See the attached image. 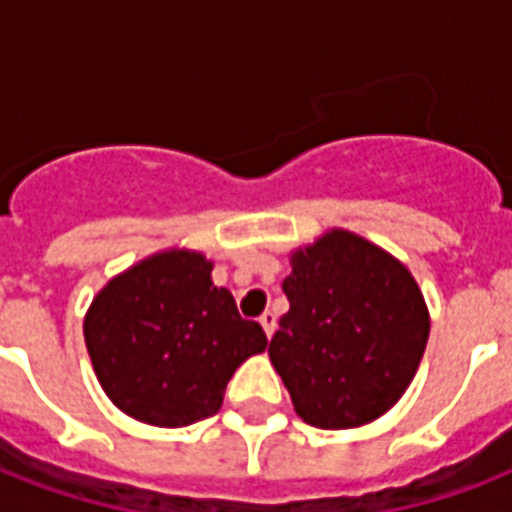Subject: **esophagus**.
I'll return each instance as SVG.
<instances>
[{
    "mask_svg": "<svg viewBox=\"0 0 512 512\" xmlns=\"http://www.w3.org/2000/svg\"><path fill=\"white\" fill-rule=\"evenodd\" d=\"M260 327L265 329V335L271 337L273 332H276V313H273V311H265L263 316H260Z\"/></svg>",
    "mask_w": 512,
    "mask_h": 512,
    "instance_id": "1",
    "label": "esophagus"
}]
</instances>
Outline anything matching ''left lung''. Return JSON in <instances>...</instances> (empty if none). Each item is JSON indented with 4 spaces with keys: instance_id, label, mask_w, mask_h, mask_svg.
<instances>
[{
    "instance_id": "1",
    "label": "left lung",
    "mask_w": 512,
    "mask_h": 512,
    "mask_svg": "<svg viewBox=\"0 0 512 512\" xmlns=\"http://www.w3.org/2000/svg\"><path fill=\"white\" fill-rule=\"evenodd\" d=\"M289 311L268 345L295 412L324 430L377 420L404 396L430 335L425 297L404 263L332 228L289 257Z\"/></svg>"
}]
</instances>
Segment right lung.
Wrapping results in <instances>:
<instances>
[{
  "label": "right lung",
  "mask_w": 512,
  "mask_h": 512,
  "mask_svg": "<svg viewBox=\"0 0 512 512\" xmlns=\"http://www.w3.org/2000/svg\"><path fill=\"white\" fill-rule=\"evenodd\" d=\"M84 342L106 396L124 414L183 428L223 406L233 372L268 345L257 321L212 284L201 252L167 249L114 276L84 316Z\"/></svg>",
  "instance_id": "obj_1"
}]
</instances>
